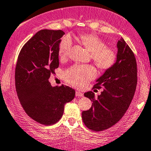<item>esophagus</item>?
Instances as JSON below:
<instances>
[{
  "mask_svg": "<svg viewBox=\"0 0 151 151\" xmlns=\"http://www.w3.org/2000/svg\"><path fill=\"white\" fill-rule=\"evenodd\" d=\"M76 96H83V93L80 91H76Z\"/></svg>",
  "mask_w": 151,
  "mask_h": 151,
  "instance_id": "34e87169",
  "label": "esophagus"
}]
</instances>
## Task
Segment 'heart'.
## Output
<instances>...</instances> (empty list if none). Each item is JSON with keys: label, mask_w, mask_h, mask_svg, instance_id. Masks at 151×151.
<instances>
[{"label": "heart", "mask_w": 151, "mask_h": 151, "mask_svg": "<svg viewBox=\"0 0 151 151\" xmlns=\"http://www.w3.org/2000/svg\"><path fill=\"white\" fill-rule=\"evenodd\" d=\"M83 46L91 52V58L99 68H111L117 60V54L112 48L107 47L106 43L96 35H84L80 37ZM72 39L66 35L61 39L58 47V55L61 60L68 57L72 48ZM96 75L95 68L91 65H77L71 67L64 73L67 83L78 88L85 87Z\"/></svg>", "instance_id": "obj_1"}]
</instances>
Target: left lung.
Returning a JSON list of instances; mask_svg holds the SVG:
<instances>
[{
  "label": "left lung",
  "mask_w": 151,
  "mask_h": 151,
  "mask_svg": "<svg viewBox=\"0 0 151 151\" xmlns=\"http://www.w3.org/2000/svg\"><path fill=\"white\" fill-rule=\"evenodd\" d=\"M117 60L115 64L96 80L93 87L103 88L95 97L92 91L84 93L93 102L91 108L82 113L86 126L102 131L117 123L128 110L137 84V65L135 55L123 38L117 43Z\"/></svg>",
  "instance_id": "left-lung-1"
}]
</instances>
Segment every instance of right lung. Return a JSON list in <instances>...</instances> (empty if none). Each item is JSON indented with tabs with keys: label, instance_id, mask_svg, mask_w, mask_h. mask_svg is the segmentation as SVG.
I'll list each match as a JSON object with an SVG mask.
<instances>
[{
	"label": "right lung",
	"instance_id": "obj_1",
	"mask_svg": "<svg viewBox=\"0 0 151 151\" xmlns=\"http://www.w3.org/2000/svg\"><path fill=\"white\" fill-rule=\"evenodd\" d=\"M62 30L43 29L28 40L19 53L15 68V88L25 112L44 125H54L63 114L65 104L75 91L67 86L52 87L49 82L59 66L58 47Z\"/></svg>",
	"mask_w": 151,
	"mask_h": 151
}]
</instances>
